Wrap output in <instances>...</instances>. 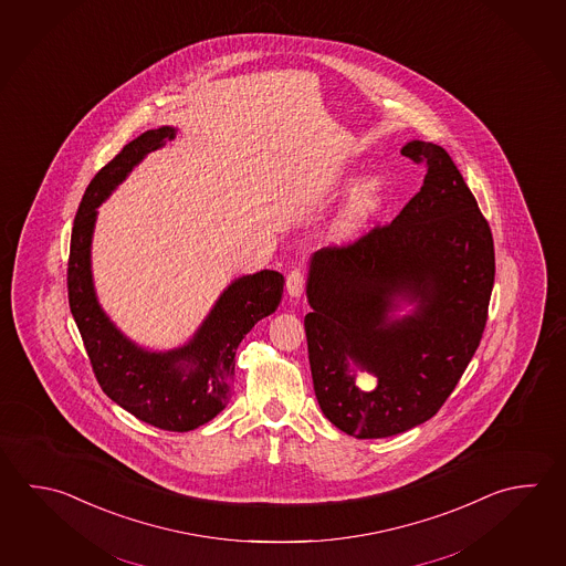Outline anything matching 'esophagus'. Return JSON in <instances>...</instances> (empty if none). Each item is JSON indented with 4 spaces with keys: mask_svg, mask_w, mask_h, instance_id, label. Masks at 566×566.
<instances>
[{
    "mask_svg": "<svg viewBox=\"0 0 566 566\" xmlns=\"http://www.w3.org/2000/svg\"><path fill=\"white\" fill-rule=\"evenodd\" d=\"M304 286H306L304 272H302L300 268H294L289 276H286V290H289L290 296H292V298H298L300 294L304 292Z\"/></svg>",
    "mask_w": 566,
    "mask_h": 566,
    "instance_id": "obj_1",
    "label": "esophagus"
}]
</instances>
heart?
I'll use <instances>...</instances> for the list:
<instances>
[{
	"label": "heart",
	"instance_id": "1",
	"mask_svg": "<svg viewBox=\"0 0 566 566\" xmlns=\"http://www.w3.org/2000/svg\"><path fill=\"white\" fill-rule=\"evenodd\" d=\"M374 203H376V186L366 184L344 213L342 230H354L356 226L363 224L366 216L373 212Z\"/></svg>",
	"mask_w": 566,
	"mask_h": 566
}]
</instances>
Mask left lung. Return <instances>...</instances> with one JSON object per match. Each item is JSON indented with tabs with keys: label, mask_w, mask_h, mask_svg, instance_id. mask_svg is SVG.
Instances as JSON below:
<instances>
[{
	"label": "left lung",
	"mask_w": 566,
	"mask_h": 566,
	"mask_svg": "<svg viewBox=\"0 0 566 566\" xmlns=\"http://www.w3.org/2000/svg\"><path fill=\"white\" fill-rule=\"evenodd\" d=\"M400 154L427 168L390 224L310 260L304 318L324 417L356 438H386L434 417L479 348L494 284L491 226L447 149L412 139ZM406 301L412 315L396 319ZM356 367L377 376L373 391Z\"/></svg>",
	"instance_id": "1"
}]
</instances>
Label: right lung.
Listing matches in <instances>:
<instances>
[{
	"label": "right lung",
	"mask_w": 566,
	"mask_h": 566,
	"mask_svg": "<svg viewBox=\"0 0 566 566\" xmlns=\"http://www.w3.org/2000/svg\"><path fill=\"white\" fill-rule=\"evenodd\" d=\"M174 132L170 126L144 132L90 181L72 230L67 298L102 390L146 424L188 432L224 410L232 396L235 348L258 321L277 308L284 276L262 270L238 277L213 304L192 340L168 353L139 348L107 318L97 304L90 260L96 208L149 151L174 138Z\"/></svg>",
	"instance_id": "add662e5"
}]
</instances>
